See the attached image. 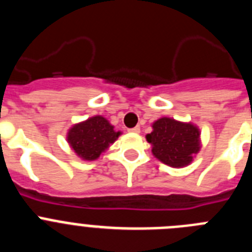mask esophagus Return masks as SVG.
Instances as JSON below:
<instances>
[{"instance_id":"obj_1","label":"esophagus","mask_w":252,"mask_h":252,"mask_svg":"<svg viewBox=\"0 0 252 252\" xmlns=\"http://www.w3.org/2000/svg\"><path fill=\"white\" fill-rule=\"evenodd\" d=\"M130 132H133V133H139L140 132V127L139 126H136V127H132V128H130Z\"/></svg>"}]
</instances>
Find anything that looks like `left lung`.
Returning <instances> with one entry per match:
<instances>
[{"label": "left lung", "mask_w": 252, "mask_h": 252, "mask_svg": "<svg viewBox=\"0 0 252 252\" xmlns=\"http://www.w3.org/2000/svg\"><path fill=\"white\" fill-rule=\"evenodd\" d=\"M201 132L190 122L161 117L153 124L146 140L153 145V155L171 168H183L201 150Z\"/></svg>", "instance_id": "left-lung-1"}]
</instances>
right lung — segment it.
Returning a JSON list of instances; mask_svg holds the SVG:
<instances>
[{
    "label": "right lung",
    "mask_w": 252,
    "mask_h": 252,
    "mask_svg": "<svg viewBox=\"0 0 252 252\" xmlns=\"http://www.w3.org/2000/svg\"><path fill=\"white\" fill-rule=\"evenodd\" d=\"M120 135L121 132L113 130L112 125L104 117L93 116L69 128L66 141L78 157L91 161L98 159Z\"/></svg>",
    "instance_id": "1"
}]
</instances>
